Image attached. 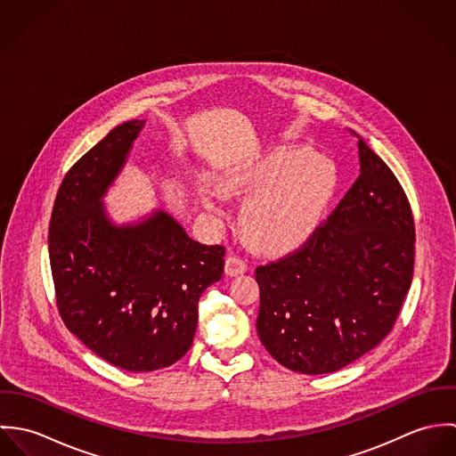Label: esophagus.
Segmentation results:
<instances>
[{
    "mask_svg": "<svg viewBox=\"0 0 456 456\" xmlns=\"http://www.w3.org/2000/svg\"><path fill=\"white\" fill-rule=\"evenodd\" d=\"M246 270H248V263L242 260V258H239V256H228V258H226V263H224V272H226V275L235 277V275L244 273Z\"/></svg>",
    "mask_w": 456,
    "mask_h": 456,
    "instance_id": "esophagus-1",
    "label": "esophagus"
}]
</instances>
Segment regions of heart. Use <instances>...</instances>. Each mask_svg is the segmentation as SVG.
<instances>
[{
    "label": "heart",
    "mask_w": 456,
    "mask_h": 456,
    "mask_svg": "<svg viewBox=\"0 0 456 456\" xmlns=\"http://www.w3.org/2000/svg\"><path fill=\"white\" fill-rule=\"evenodd\" d=\"M221 186L228 195L249 196L242 207V226L256 246L288 249L320 226L338 188V170L305 147H282L228 174ZM198 195L205 208L221 212L216 188L200 183Z\"/></svg>",
    "instance_id": "obj_1"
}]
</instances>
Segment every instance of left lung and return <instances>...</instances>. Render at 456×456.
I'll return each mask as SVG.
<instances>
[{
	"mask_svg": "<svg viewBox=\"0 0 456 456\" xmlns=\"http://www.w3.org/2000/svg\"><path fill=\"white\" fill-rule=\"evenodd\" d=\"M358 158L356 183L309 240L256 268L260 340L295 372L330 374L379 346L411 288L407 196L362 136Z\"/></svg>",
	"mask_w": 456,
	"mask_h": 456,
	"instance_id": "1",
	"label": "left lung"
}]
</instances>
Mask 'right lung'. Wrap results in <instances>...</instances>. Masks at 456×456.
Listing matches in <instances>:
<instances>
[{
	"label": "right lung",
	"mask_w": 456,
	"mask_h": 456,
	"mask_svg": "<svg viewBox=\"0 0 456 456\" xmlns=\"http://www.w3.org/2000/svg\"><path fill=\"white\" fill-rule=\"evenodd\" d=\"M145 119L119 125L66 174L49 226V258L66 328L105 362L151 372L193 344L198 300L221 279L224 248L193 240L165 210L116 224L103 196Z\"/></svg>",
	"instance_id": "right-lung-1"
}]
</instances>
